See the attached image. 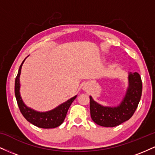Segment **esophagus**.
Returning <instances> with one entry per match:
<instances>
[{
  "mask_svg": "<svg viewBox=\"0 0 155 155\" xmlns=\"http://www.w3.org/2000/svg\"><path fill=\"white\" fill-rule=\"evenodd\" d=\"M84 90H86V91H87V90L88 89H87V87H84Z\"/></svg>",
  "mask_w": 155,
  "mask_h": 155,
  "instance_id": "esophagus-1",
  "label": "esophagus"
}]
</instances>
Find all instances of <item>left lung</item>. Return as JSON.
Listing matches in <instances>:
<instances>
[{"instance_id": "8db88e82", "label": "left lung", "mask_w": 155, "mask_h": 155, "mask_svg": "<svg viewBox=\"0 0 155 155\" xmlns=\"http://www.w3.org/2000/svg\"><path fill=\"white\" fill-rule=\"evenodd\" d=\"M142 93L141 78L137 72L128 74V87L117 106H104L90 96V115L94 122L103 127H116L131 118L139 104Z\"/></svg>"}]
</instances>
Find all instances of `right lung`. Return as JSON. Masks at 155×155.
Returning a JSON list of instances; mask_svg holds the SVG:
<instances>
[{
  "label": "right lung",
  "mask_w": 155,
  "mask_h": 155,
  "mask_svg": "<svg viewBox=\"0 0 155 155\" xmlns=\"http://www.w3.org/2000/svg\"><path fill=\"white\" fill-rule=\"evenodd\" d=\"M25 60H23L22 64L19 66L18 74H17L15 79V92L19 110L27 121L31 122V124H34L36 127L45 129L54 128V127H58L63 122L65 117H66L68 110L71 105L73 101L75 100L76 97H77V95H75L74 97L65 101L63 104H60L58 107L49 111L39 112L28 107L23 102L20 95V92H19V89H20L19 77H20L21 69H22V64L25 62Z\"/></svg>",
  "instance_id": "add662e5"
}]
</instances>
